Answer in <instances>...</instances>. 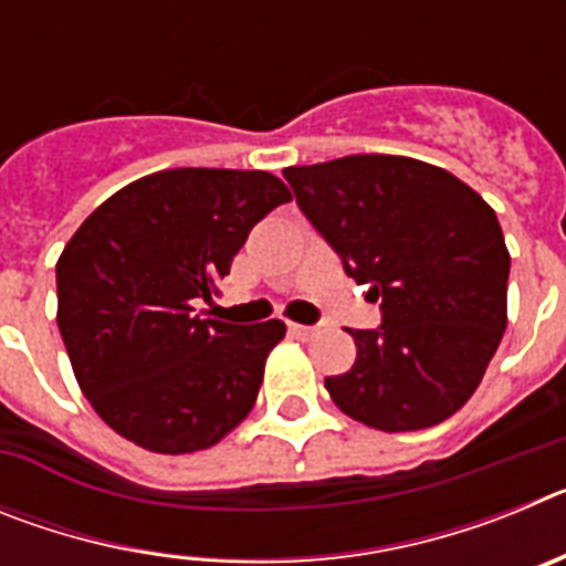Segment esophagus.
Here are the masks:
<instances>
[{
	"label": "esophagus",
	"instance_id": "esophagus-1",
	"mask_svg": "<svg viewBox=\"0 0 566 566\" xmlns=\"http://www.w3.org/2000/svg\"><path fill=\"white\" fill-rule=\"evenodd\" d=\"M289 334L297 339H312L314 334H317V328L314 326H300V323H289Z\"/></svg>",
	"mask_w": 566,
	"mask_h": 566
}]
</instances>
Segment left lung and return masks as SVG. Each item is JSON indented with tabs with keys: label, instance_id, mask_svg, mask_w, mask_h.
Segmentation results:
<instances>
[{
	"label": "left lung",
	"instance_id": "8db88e82",
	"mask_svg": "<svg viewBox=\"0 0 566 566\" xmlns=\"http://www.w3.org/2000/svg\"><path fill=\"white\" fill-rule=\"evenodd\" d=\"M283 175L345 274L382 303V326L348 328L357 359L326 377L334 405L385 433L453 417L507 328L496 212L457 175L405 155H345Z\"/></svg>",
	"mask_w": 566,
	"mask_h": 566
}]
</instances>
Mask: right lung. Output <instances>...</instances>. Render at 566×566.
Returning a JSON list of instances; mask_svg holds the SVG:
<instances>
[{
    "label": "right lung",
    "mask_w": 566,
    "mask_h": 566,
    "mask_svg": "<svg viewBox=\"0 0 566 566\" xmlns=\"http://www.w3.org/2000/svg\"><path fill=\"white\" fill-rule=\"evenodd\" d=\"M292 201L260 169H161L90 214L56 263V323L93 411L144 451H207L254 408L283 319L195 314L249 232Z\"/></svg>",
    "instance_id": "add662e5"
}]
</instances>
